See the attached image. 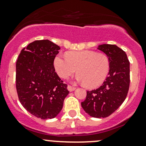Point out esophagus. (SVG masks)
<instances>
[{
	"label": "esophagus",
	"instance_id": "obj_1",
	"mask_svg": "<svg viewBox=\"0 0 146 146\" xmlns=\"http://www.w3.org/2000/svg\"><path fill=\"white\" fill-rule=\"evenodd\" d=\"M67 89H68V91L73 92V91H74L75 90H76V87H72L71 85H68V87H67Z\"/></svg>",
	"mask_w": 146,
	"mask_h": 146
}]
</instances>
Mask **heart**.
I'll return each mask as SVG.
<instances>
[{
	"mask_svg": "<svg viewBox=\"0 0 146 146\" xmlns=\"http://www.w3.org/2000/svg\"><path fill=\"white\" fill-rule=\"evenodd\" d=\"M56 73L67 78L78 70L77 80L89 88L100 86L108 76L110 64L109 58L103 53L92 50L71 52L63 56L57 54L54 60Z\"/></svg>",
	"mask_w": 146,
	"mask_h": 146,
	"instance_id": "b5f03b06",
	"label": "heart"
}]
</instances>
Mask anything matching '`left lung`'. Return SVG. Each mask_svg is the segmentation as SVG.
<instances>
[{"instance_id":"left-lung-1","label":"left lung","mask_w":146,"mask_h":146,"mask_svg":"<svg viewBox=\"0 0 146 146\" xmlns=\"http://www.w3.org/2000/svg\"><path fill=\"white\" fill-rule=\"evenodd\" d=\"M98 49L109 58V73L102 85L87 92L81 105L92 117L104 118L114 113L127 97L130 84L129 61L125 52L115 45L104 44Z\"/></svg>"}]
</instances>
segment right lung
<instances>
[{
	"label": "right lung",
	"mask_w": 146,
	"mask_h": 146,
	"mask_svg": "<svg viewBox=\"0 0 146 146\" xmlns=\"http://www.w3.org/2000/svg\"><path fill=\"white\" fill-rule=\"evenodd\" d=\"M59 50V46L48 40H36L22 49L17 60L19 100L31 114L43 119L59 114L69 93L54 67Z\"/></svg>",
	"instance_id": "obj_1"
}]
</instances>
